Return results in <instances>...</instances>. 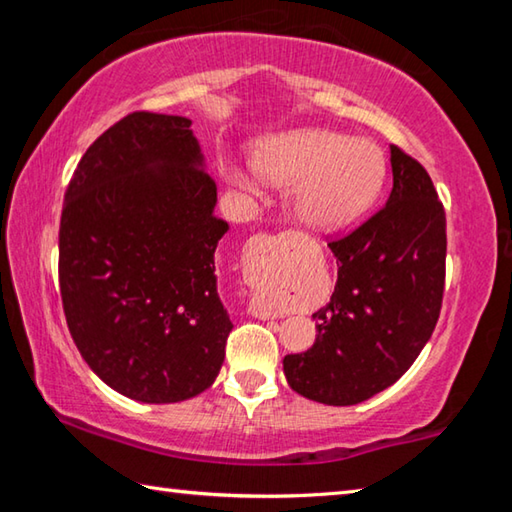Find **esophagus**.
<instances>
[{
  "instance_id": "34e87169",
  "label": "esophagus",
  "mask_w": 512,
  "mask_h": 512,
  "mask_svg": "<svg viewBox=\"0 0 512 512\" xmlns=\"http://www.w3.org/2000/svg\"><path fill=\"white\" fill-rule=\"evenodd\" d=\"M250 250H253V277H264V275H273L280 273L282 268V255L277 253V239L268 232H257V235L250 239ZM248 311L255 318H280L284 316V311L280 305L268 300L262 293H255L253 300H250Z\"/></svg>"
}]
</instances>
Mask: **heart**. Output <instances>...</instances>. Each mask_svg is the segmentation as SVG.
Wrapping results in <instances>:
<instances>
[{"mask_svg":"<svg viewBox=\"0 0 512 512\" xmlns=\"http://www.w3.org/2000/svg\"><path fill=\"white\" fill-rule=\"evenodd\" d=\"M257 169L277 185H291V207L314 228H341L377 201L386 178V160L368 140H350L334 131H298L257 146ZM232 183L253 187L241 171Z\"/></svg>","mask_w":512,"mask_h":512,"instance_id":"heart-1","label":"heart"}]
</instances>
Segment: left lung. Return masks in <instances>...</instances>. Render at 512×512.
Masks as SVG:
<instances>
[{
  "instance_id": "1",
  "label": "left lung",
  "mask_w": 512,
  "mask_h": 512,
  "mask_svg": "<svg viewBox=\"0 0 512 512\" xmlns=\"http://www.w3.org/2000/svg\"><path fill=\"white\" fill-rule=\"evenodd\" d=\"M391 167L386 205L327 244L339 277L332 298L314 314L316 343L282 361L289 386L314 402L350 406L395 384L438 323L445 207L427 169L395 144Z\"/></svg>"
}]
</instances>
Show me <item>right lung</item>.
Returning <instances> with one entry per match:
<instances>
[{
    "label": "right lung",
    "mask_w": 512,
    "mask_h": 512,
    "mask_svg": "<svg viewBox=\"0 0 512 512\" xmlns=\"http://www.w3.org/2000/svg\"><path fill=\"white\" fill-rule=\"evenodd\" d=\"M192 121L137 110L90 144L69 180L58 282L85 363L137 402L212 386L232 329L216 293V183Z\"/></svg>",
    "instance_id": "obj_1"
}]
</instances>
